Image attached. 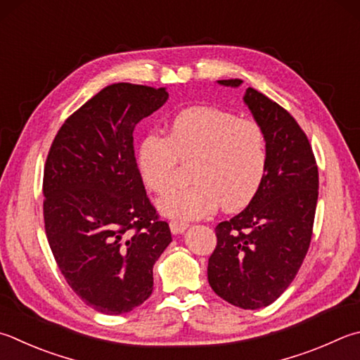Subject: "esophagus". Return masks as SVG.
<instances>
[{"label": "esophagus", "mask_w": 360, "mask_h": 360, "mask_svg": "<svg viewBox=\"0 0 360 360\" xmlns=\"http://www.w3.org/2000/svg\"><path fill=\"white\" fill-rule=\"evenodd\" d=\"M188 228L187 224L184 221H178V220H172L169 221V230H172L173 234H182Z\"/></svg>", "instance_id": "obj_1"}]
</instances>
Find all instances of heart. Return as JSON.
Segmentation results:
<instances>
[{"instance_id":"b5f03b06","label":"heart","mask_w":360,"mask_h":360,"mask_svg":"<svg viewBox=\"0 0 360 360\" xmlns=\"http://www.w3.org/2000/svg\"><path fill=\"white\" fill-rule=\"evenodd\" d=\"M179 162L192 163V186L159 201L168 217L193 220L221 206L226 212L245 207L259 191L267 167V143L257 122L238 120L217 108L182 110L168 124L167 136L148 134L139 143L135 165L155 193L174 184Z\"/></svg>"}]
</instances>
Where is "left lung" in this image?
<instances>
[{
  "label": "left lung",
  "mask_w": 360,
  "mask_h": 360,
  "mask_svg": "<svg viewBox=\"0 0 360 360\" xmlns=\"http://www.w3.org/2000/svg\"><path fill=\"white\" fill-rule=\"evenodd\" d=\"M217 83L239 88L243 80ZM244 103L266 136V174L244 211L215 226L207 280L226 302L255 310L288 288L309 250L318 167L307 135L285 108L253 88L245 89Z\"/></svg>",
  "instance_id": "1"
}]
</instances>
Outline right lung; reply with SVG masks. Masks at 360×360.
I'll list each match as a JSON object with an SVG mask.
<instances>
[{"label":"right lung","instance_id":"add662e5","mask_svg":"<svg viewBox=\"0 0 360 360\" xmlns=\"http://www.w3.org/2000/svg\"><path fill=\"white\" fill-rule=\"evenodd\" d=\"M167 101V88L110 84L68 117L45 162L50 248L70 288L105 315L151 296L153 266L172 243L146 197L132 136Z\"/></svg>","mask_w":360,"mask_h":360}]
</instances>
